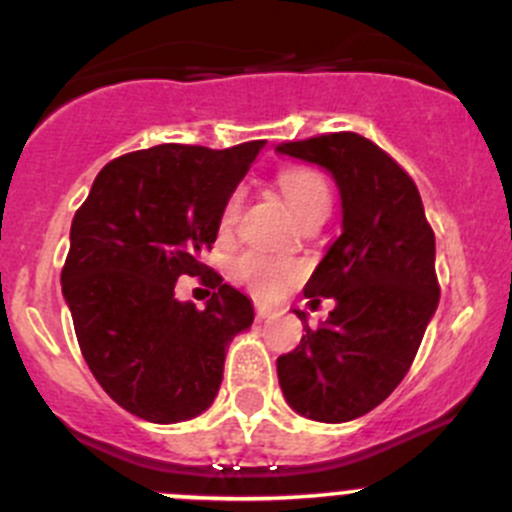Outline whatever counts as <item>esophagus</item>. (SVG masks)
I'll return each mask as SVG.
<instances>
[{
	"instance_id": "1",
	"label": "esophagus",
	"mask_w": 512,
	"mask_h": 512,
	"mask_svg": "<svg viewBox=\"0 0 512 512\" xmlns=\"http://www.w3.org/2000/svg\"><path fill=\"white\" fill-rule=\"evenodd\" d=\"M274 314H276L274 306L266 304V301H261V299H256V316H259V319H271Z\"/></svg>"
}]
</instances>
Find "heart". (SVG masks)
I'll use <instances>...</instances> for the list:
<instances>
[{"label":"heart","mask_w":512,"mask_h":512,"mask_svg":"<svg viewBox=\"0 0 512 512\" xmlns=\"http://www.w3.org/2000/svg\"><path fill=\"white\" fill-rule=\"evenodd\" d=\"M279 188L284 193L286 203L296 216L314 211L319 206H329V188H326L324 178L311 168H289L279 175ZM238 208H241V193H231L221 211V231L236 223ZM236 279L251 286L259 294H274L281 289V284L294 279L299 274V266L289 259H279V256H266L259 251H246L241 253L233 264Z\"/></svg>","instance_id":"heart-1"}]
</instances>
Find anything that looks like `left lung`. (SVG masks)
<instances>
[{"instance_id":"8db88e82","label":"left lung","mask_w":512,"mask_h":512,"mask_svg":"<svg viewBox=\"0 0 512 512\" xmlns=\"http://www.w3.org/2000/svg\"><path fill=\"white\" fill-rule=\"evenodd\" d=\"M276 153L324 168L342 201V236L304 286L311 306L334 309L316 329L294 309L306 337L276 359L281 392L309 420H357L405 379L435 316V233L410 175L372 140L332 133Z\"/></svg>"}]
</instances>
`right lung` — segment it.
Masks as SVG:
<instances>
[{
  "instance_id": "1",
  "label": "right lung",
  "mask_w": 512,
  "mask_h": 512,
  "mask_svg": "<svg viewBox=\"0 0 512 512\" xmlns=\"http://www.w3.org/2000/svg\"><path fill=\"white\" fill-rule=\"evenodd\" d=\"M264 145L168 143L120 155L72 218L60 281L77 344L100 387L140 420L175 425L206 412L228 344L253 324L251 299L201 256ZM186 273L214 289L203 310L174 299Z\"/></svg>"
}]
</instances>
